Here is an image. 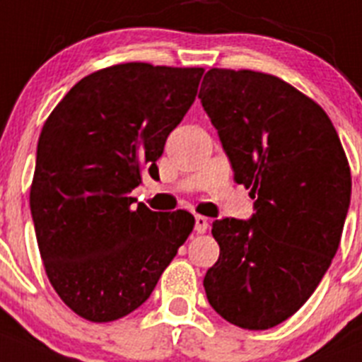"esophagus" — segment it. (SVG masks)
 Here are the masks:
<instances>
[{"label":"esophagus","mask_w":362,"mask_h":362,"mask_svg":"<svg viewBox=\"0 0 362 362\" xmlns=\"http://www.w3.org/2000/svg\"><path fill=\"white\" fill-rule=\"evenodd\" d=\"M208 218L203 217V215H195V231L197 233H204V231L208 230Z\"/></svg>","instance_id":"esophagus-1"}]
</instances>
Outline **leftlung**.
Here are the masks:
<instances>
[{
    "label": "left lung",
    "mask_w": 362,
    "mask_h": 362,
    "mask_svg": "<svg viewBox=\"0 0 362 362\" xmlns=\"http://www.w3.org/2000/svg\"><path fill=\"white\" fill-rule=\"evenodd\" d=\"M199 98L235 181L250 188L247 221L218 218V260L204 276L214 310L247 330L293 316L330 267L352 177L327 112L267 73L211 68Z\"/></svg>",
    "instance_id": "left-lung-1"
}]
</instances>
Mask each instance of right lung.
<instances>
[{"instance_id":"1","label":"right lung","mask_w":362,"mask_h":362,"mask_svg":"<svg viewBox=\"0 0 362 362\" xmlns=\"http://www.w3.org/2000/svg\"><path fill=\"white\" fill-rule=\"evenodd\" d=\"M203 68L127 62L73 86L37 144L30 210L49 284L75 314L105 323L136 310L194 230L185 210L129 197L158 175L168 134L194 104Z\"/></svg>"}]
</instances>
